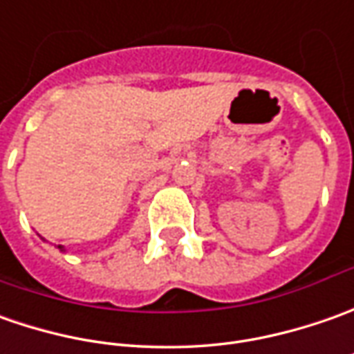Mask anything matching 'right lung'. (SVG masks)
<instances>
[{
    "mask_svg": "<svg viewBox=\"0 0 354 354\" xmlns=\"http://www.w3.org/2000/svg\"><path fill=\"white\" fill-rule=\"evenodd\" d=\"M60 249H62V247H60Z\"/></svg>",
    "mask_w": 354,
    "mask_h": 354,
    "instance_id": "add662e5",
    "label": "right lung"
}]
</instances>
